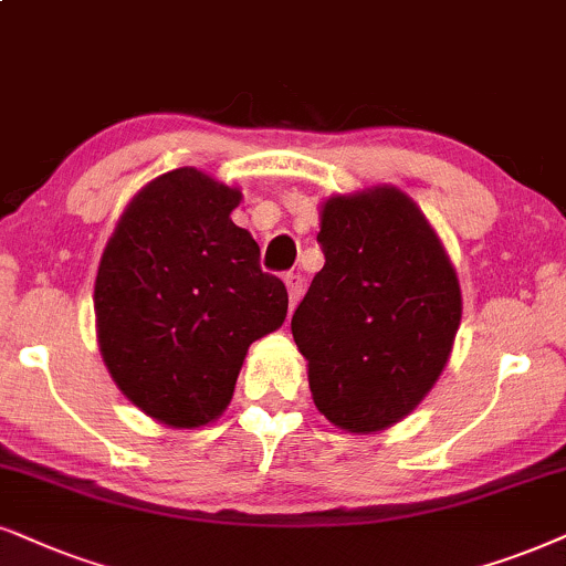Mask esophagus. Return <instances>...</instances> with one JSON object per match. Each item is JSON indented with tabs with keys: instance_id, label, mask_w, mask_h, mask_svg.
Here are the masks:
<instances>
[{
	"instance_id": "obj_1",
	"label": "esophagus",
	"mask_w": 566,
	"mask_h": 566,
	"mask_svg": "<svg viewBox=\"0 0 566 566\" xmlns=\"http://www.w3.org/2000/svg\"><path fill=\"white\" fill-rule=\"evenodd\" d=\"M284 284H287V292H290V307H295L300 303V297H303V276L287 274L284 276Z\"/></svg>"
}]
</instances>
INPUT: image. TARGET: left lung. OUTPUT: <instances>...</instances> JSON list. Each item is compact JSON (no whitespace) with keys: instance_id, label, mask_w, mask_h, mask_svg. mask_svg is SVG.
<instances>
[{"instance_id":"8db88e82","label":"left lung","mask_w":566,"mask_h":566,"mask_svg":"<svg viewBox=\"0 0 566 566\" xmlns=\"http://www.w3.org/2000/svg\"><path fill=\"white\" fill-rule=\"evenodd\" d=\"M318 242L326 263L292 316L313 402L342 431H384L447 366L460 282L423 211L391 185L328 198Z\"/></svg>"}]
</instances>
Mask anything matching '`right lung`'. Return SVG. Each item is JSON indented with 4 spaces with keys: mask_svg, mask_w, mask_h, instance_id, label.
Here are the masks:
<instances>
[{
    "mask_svg": "<svg viewBox=\"0 0 566 566\" xmlns=\"http://www.w3.org/2000/svg\"><path fill=\"white\" fill-rule=\"evenodd\" d=\"M242 192L182 167L135 196L98 263L93 307L104 363L135 407L200 428L230 405L255 339L287 318V287L230 219Z\"/></svg>",
    "mask_w": 566,
    "mask_h": 566,
    "instance_id": "right-lung-1",
    "label": "right lung"
}]
</instances>
